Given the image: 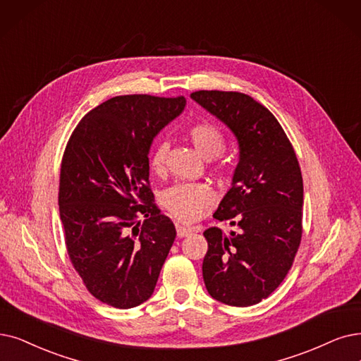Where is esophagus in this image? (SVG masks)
Returning a JSON list of instances; mask_svg holds the SVG:
<instances>
[{"label":"esophagus","mask_w":361,"mask_h":361,"mask_svg":"<svg viewBox=\"0 0 361 361\" xmlns=\"http://www.w3.org/2000/svg\"><path fill=\"white\" fill-rule=\"evenodd\" d=\"M176 233H178V237L179 238H182V237H186V235H190L191 233H192V228H186V226H183L182 224H176Z\"/></svg>","instance_id":"34e87169"}]
</instances>
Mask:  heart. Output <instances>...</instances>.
Segmentation results:
<instances>
[{
    "label": "heart",
    "mask_w": 361,
    "mask_h": 361,
    "mask_svg": "<svg viewBox=\"0 0 361 361\" xmlns=\"http://www.w3.org/2000/svg\"><path fill=\"white\" fill-rule=\"evenodd\" d=\"M188 137L195 149L204 158H210L212 169L219 176L231 171V161L222 155L225 149V136L213 123H197L188 130ZM169 142L160 140L151 152L149 163L157 175L166 171ZM214 200V191L207 182H185L171 186L163 195V203L173 218L183 224L194 222L203 210Z\"/></svg>",
    "instance_id": "b5f03b06"
}]
</instances>
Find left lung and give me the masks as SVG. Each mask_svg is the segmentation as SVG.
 Here are the masks:
<instances>
[{
	"label": "left lung",
	"instance_id": "left-lung-1",
	"mask_svg": "<svg viewBox=\"0 0 361 361\" xmlns=\"http://www.w3.org/2000/svg\"><path fill=\"white\" fill-rule=\"evenodd\" d=\"M191 97L233 130L240 147L233 186L213 213L237 229L204 231V284L225 305L250 307L277 289L298 253L304 206L299 161L277 118L249 94L198 90Z\"/></svg>",
	"mask_w": 361,
	"mask_h": 361
}]
</instances>
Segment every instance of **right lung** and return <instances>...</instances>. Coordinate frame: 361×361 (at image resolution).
<instances>
[{"label": "right lung", "instance_id": "right-lung-1", "mask_svg": "<svg viewBox=\"0 0 361 361\" xmlns=\"http://www.w3.org/2000/svg\"><path fill=\"white\" fill-rule=\"evenodd\" d=\"M183 96L124 94L80 120L62 157L65 246L85 289L127 310L151 298L176 238L149 186L154 136L182 112Z\"/></svg>", "mask_w": 361, "mask_h": 361}]
</instances>
